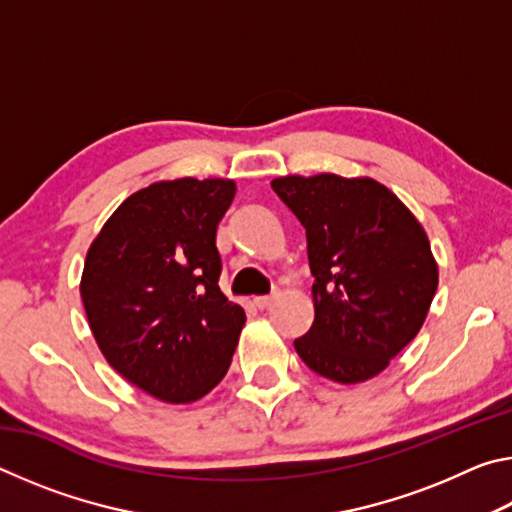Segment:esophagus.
I'll return each instance as SVG.
<instances>
[{"label":"esophagus","instance_id":"34e87169","mask_svg":"<svg viewBox=\"0 0 512 512\" xmlns=\"http://www.w3.org/2000/svg\"><path fill=\"white\" fill-rule=\"evenodd\" d=\"M277 298H280V289L273 287V291L268 293V296H259V298H255V307H257V309H268V307L273 305V302H275Z\"/></svg>","mask_w":512,"mask_h":512}]
</instances>
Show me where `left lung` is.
<instances>
[{"instance_id": "left-lung-1", "label": "left lung", "mask_w": 512, "mask_h": 512, "mask_svg": "<svg viewBox=\"0 0 512 512\" xmlns=\"http://www.w3.org/2000/svg\"><path fill=\"white\" fill-rule=\"evenodd\" d=\"M273 192L307 232L314 325L293 341L307 366L339 384L379 375L409 345L438 289L418 219L372 178H275Z\"/></svg>"}]
</instances>
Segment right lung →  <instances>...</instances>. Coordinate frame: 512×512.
I'll use <instances>...</instances> for the list:
<instances>
[{"label": "right lung", "instance_id": "add662e5", "mask_svg": "<svg viewBox=\"0 0 512 512\" xmlns=\"http://www.w3.org/2000/svg\"><path fill=\"white\" fill-rule=\"evenodd\" d=\"M232 198V180L153 183L117 207L85 257L81 298L103 357L162 402L210 393L246 323L219 289L216 225Z\"/></svg>", "mask_w": 512, "mask_h": 512}]
</instances>
